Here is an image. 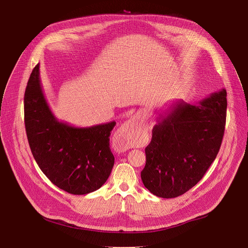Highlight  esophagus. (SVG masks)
Wrapping results in <instances>:
<instances>
[{
  "label": "esophagus",
  "instance_id": "34e87169",
  "mask_svg": "<svg viewBox=\"0 0 248 248\" xmlns=\"http://www.w3.org/2000/svg\"><path fill=\"white\" fill-rule=\"evenodd\" d=\"M135 120H129L116 133L114 137L115 147L119 150H126L132 147V140L135 138Z\"/></svg>",
  "mask_w": 248,
  "mask_h": 248
}]
</instances>
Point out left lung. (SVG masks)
<instances>
[{
  "mask_svg": "<svg viewBox=\"0 0 248 248\" xmlns=\"http://www.w3.org/2000/svg\"><path fill=\"white\" fill-rule=\"evenodd\" d=\"M227 91L198 105L176 101L152 130L141 171L144 186L162 198L178 197L192 188L216 159L225 132Z\"/></svg>",
  "mask_w": 248,
  "mask_h": 248,
  "instance_id": "8db88e82",
  "label": "left lung"
}]
</instances>
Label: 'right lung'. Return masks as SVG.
I'll list each match as a JSON object with an SVG mask.
<instances>
[{
  "label": "right lung",
  "mask_w": 248,
  "mask_h": 248,
  "mask_svg": "<svg viewBox=\"0 0 248 248\" xmlns=\"http://www.w3.org/2000/svg\"><path fill=\"white\" fill-rule=\"evenodd\" d=\"M24 124L32 155L56 186L82 195L99 189L108 180L115 163L109 136L116 122L90 127L59 122L44 97L39 63L25 89Z\"/></svg>",
  "instance_id": "1"
}]
</instances>
